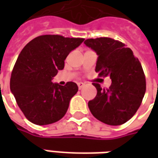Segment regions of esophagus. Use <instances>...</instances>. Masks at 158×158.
Listing matches in <instances>:
<instances>
[{
    "mask_svg": "<svg viewBox=\"0 0 158 158\" xmlns=\"http://www.w3.org/2000/svg\"><path fill=\"white\" fill-rule=\"evenodd\" d=\"M78 86H79V89H81L83 87L85 86V84H84V83H82V82H79V83H78Z\"/></svg>",
    "mask_w": 158,
    "mask_h": 158,
    "instance_id": "obj_1",
    "label": "esophagus"
}]
</instances>
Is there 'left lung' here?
Returning <instances> with one entry per match:
<instances>
[{"instance_id": "8db88e82", "label": "left lung", "mask_w": 158, "mask_h": 158, "mask_svg": "<svg viewBox=\"0 0 158 158\" xmlns=\"http://www.w3.org/2000/svg\"><path fill=\"white\" fill-rule=\"evenodd\" d=\"M85 44L98 56L96 72L100 76H109L112 80L108 89L93 83L97 94L88 102L89 111L108 125L123 124L135 115L146 93L141 64L131 49L118 40L102 37L86 40Z\"/></svg>"}]
</instances>
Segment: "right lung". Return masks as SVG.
<instances>
[{
	"mask_svg": "<svg viewBox=\"0 0 158 158\" xmlns=\"http://www.w3.org/2000/svg\"><path fill=\"white\" fill-rule=\"evenodd\" d=\"M82 38L41 35L29 42L20 52L12 70L10 89L27 119L37 125L57 122L68 111L78 85H60L52 80L64 68L70 52L82 44Z\"/></svg>",
	"mask_w": 158,
	"mask_h": 158,
	"instance_id": "1",
	"label": "right lung"
}]
</instances>
